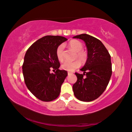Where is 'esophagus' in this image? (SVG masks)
I'll list each match as a JSON object with an SVG mask.
<instances>
[{
  "label": "esophagus",
  "mask_w": 132,
  "mask_h": 132,
  "mask_svg": "<svg viewBox=\"0 0 132 132\" xmlns=\"http://www.w3.org/2000/svg\"><path fill=\"white\" fill-rule=\"evenodd\" d=\"M68 76H70V75H72V73H70V72H68Z\"/></svg>",
  "instance_id": "34e87169"
}]
</instances>
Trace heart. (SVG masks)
<instances>
[{
	"label": "heart",
	"mask_w": 132,
	"mask_h": 132,
	"mask_svg": "<svg viewBox=\"0 0 132 132\" xmlns=\"http://www.w3.org/2000/svg\"><path fill=\"white\" fill-rule=\"evenodd\" d=\"M69 45L70 47V48L77 52V56L79 59L81 61H84L86 59V55L84 52L81 51V50L83 48V45L80 42L77 40H71ZM63 48L64 46L63 45H60L56 49V57H57V59L59 61H62L63 60ZM80 66V62L79 60H75L74 62H69V61H65L62 64V68L63 69L65 70L66 71H69V72H73L76 69L78 68L79 66Z\"/></svg>",
	"instance_id": "b5f03b06"
}]
</instances>
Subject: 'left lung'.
<instances>
[{"label": "left lung", "instance_id": "1", "mask_svg": "<svg viewBox=\"0 0 132 132\" xmlns=\"http://www.w3.org/2000/svg\"><path fill=\"white\" fill-rule=\"evenodd\" d=\"M85 42L87 58L80 69L83 74L75 73L77 80L73 85L74 95L77 99L91 102L103 93L112 76L111 57L100 40L89 35L81 34L73 37Z\"/></svg>", "mask_w": 132, "mask_h": 132}]
</instances>
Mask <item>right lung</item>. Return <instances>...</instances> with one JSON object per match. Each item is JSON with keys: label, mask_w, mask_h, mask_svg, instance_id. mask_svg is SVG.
<instances>
[{"label": "right lung", "mask_w": 132, "mask_h": 132, "mask_svg": "<svg viewBox=\"0 0 132 132\" xmlns=\"http://www.w3.org/2000/svg\"><path fill=\"white\" fill-rule=\"evenodd\" d=\"M66 40L68 39L63 36H44L26 52L22 66L24 82L30 92L39 100L50 102L59 95L68 73L59 69L60 63L56 51ZM51 67L56 70L53 74L50 72Z\"/></svg>", "instance_id": "right-lung-1"}]
</instances>
